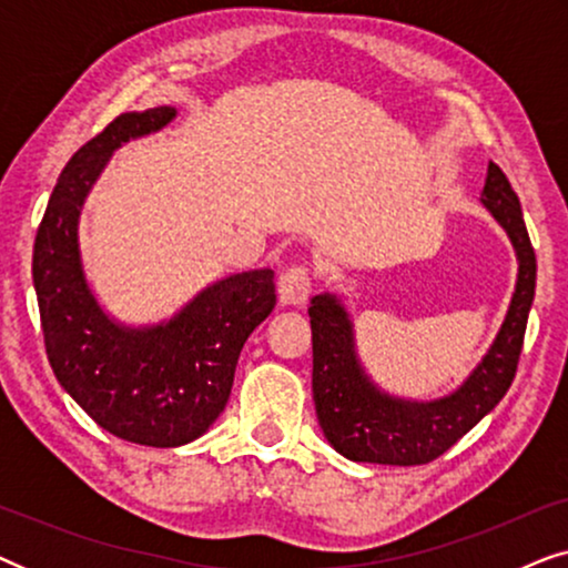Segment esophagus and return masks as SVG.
<instances>
[{
	"label": "esophagus",
	"instance_id": "1",
	"mask_svg": "<svg viewBox=\"0 0 568 568\" xmlns=\"http://www.w3.org/2000/svg\"><path fill=\"white\" fill-rule=\"evenodd\" d=\"M313 290V271L307 263H294L278 276V300L284 305H302Z\"/></svg>",
	"mask_w": 568,
	"mask_h": 568
}]
</instances>
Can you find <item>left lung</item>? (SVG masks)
Instances as JSON below:
<instances>
[{
  "label": "left lung",
  "instance_id": "obj_1",
  "mask_svg": "<svg viewBox=\"0 0 568 568\" xmlns=\"http://www.w3.org/2000/svg\"><path fill=\"white\" fill-rule=\"evenodd\" d=\"M480 201L509 232L519 255V276L507 321L491 352L478 364L468 383L449 398L406 403L377 393L356 364L352 325L344 307L328 294H321L310 305L317 422L331 445L348 460L379 465H424L437 460L507 395L523 354L538 263L517 193L494 162H488Z\"/></svg>",
  "mask_w": 568,
  "mask_h": 568
}]
</instances>
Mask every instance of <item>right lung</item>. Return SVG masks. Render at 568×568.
Segmentation results:
<instances>
[{
    "instance_id": "right-lung-1",
    "label": "right lung",
    "mask_w": 568,
    "mask_h": 568,
    "mask_svg": "<svg viewBox=\"0 0 568 568\" xmlns=\"http://www.w3.org/2000/svg\"><path fill=\"white\" fill-rule=\"evenodd\" d=\"M173 108L121 113L61 170L38 224L33 284L45 356L61 387L113 437L178 447L224 410L237 356L276 305L274 271L235 274L201 292L175 321L150 331L113 325L84 284L77 216L90 185L121 142L158 131Z\"/></svg>"
}]
</instances>
